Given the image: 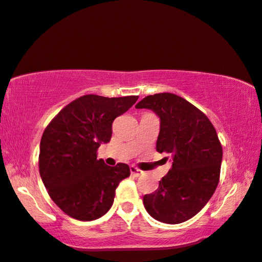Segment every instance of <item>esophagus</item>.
Masks as SVG:
<instances>
[{
  "label": "esophagus",
  "mask_w": 262,
  "mask_h": 262,
  "mask_svg": "<svg viewBox=\"0 0 262 262\" xmlns=\"http://www.w3.org/2000/svg\"><path fill=\"white\" fill-rule=\"evenodd\" d=\"M129 169H130V173H132V175H133L134 177H139V176L142 175V171H141V170H139L138 167H135V166L132 165L130 167H129Z\"/></svg>",
  "instance_id": "obj_1"
}]
</instances>
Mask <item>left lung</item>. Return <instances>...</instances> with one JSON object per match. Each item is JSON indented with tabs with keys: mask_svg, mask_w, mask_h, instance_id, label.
Wrapping results in <instances>:
<instances>
[{
	"mask_svg": "<svg viewBox=\"0 0 262 262\" xmlns=\"http://www.w3.org/2000/svg\"><path fill=\"white\" fill-rule=\"evenodd\" d=\"M135 107L159 117L156 148L172 162L158 189L142 199L145 208L156 221L180 224L200 212L218 186L223 148L217 132L206 115L173 93L147 96Z\"/></svg>",
	"mask_w": 262,
	"mask_h": 262,
	"instance_id": "obj_1",
	"label": "left lung"
}]
</instances>
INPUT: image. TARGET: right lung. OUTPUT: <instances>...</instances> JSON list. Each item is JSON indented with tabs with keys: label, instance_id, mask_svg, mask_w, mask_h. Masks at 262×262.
I'll return each mask as SVG.
<instances>
[{
	"label": "right lung",
	"instance_id": "right-lung-1",
	"mask_svg": "<svg viewBox=\"0 0 262 262\" xmlns=\"http://www.w3.org/2000/svg\"><path fill=\"white\" fill-rule=\"evenodd\" d=\"M138 98L82 96L63 107L45 128L39 173L52 201L69 217L95 221L113 206L115 190L130 175V169L123 163L106 165L97 159V149L110 141L115 118Z\"/></svg>",
	"mask_w": 262,
	"mask_h": 262
}]
</instances>
